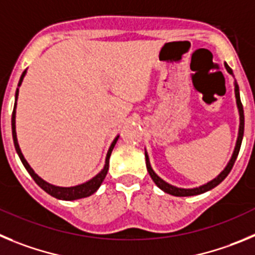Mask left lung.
<instances>
[{
    "label": "left lung",
    "mask_w": 255,
    "mask_h": 255,
    "mask_svg": "<svg viewBox=\"0 0 255 255\" xmlns=\"http://www.w3.org/2000/svg\"><path fill=\"white\" fill-rule=\"evenodd\" d=\"M225 67H226V70L229 71V73H231V75H233V70L229 67L228 63H225ZM235 96H236V104H238V108H239V114H240L239 137H238V141H236V146H235V150H234L233 157H231V160L229 161L228 166L225 167V170L222 171V173L220 174L217 178H215L213 180H211L210 183H207V184H205V185H201V187H198V188H193V189H183V188H176V187H174V185H170L169 183L164 182L161 178H159V176L156 175L155 171H153L152 167H151L150 161H148L147 153L144 152V156H146V166H147L148 174H150V176L152 178L153 182H155V184L157 185L160 189L164 190L165 193H169V194H171V196H176V197L197 196V194L205 193V192H207V190L217 187V185H219L220 183H221L222 180H224V179L229 175V173H230L231 169H233L234 164H235L236 157H238V155H239L240 146H242V141H243V136H244V109H243L242 100H240L239 86H238V84H236V82H235Z\"/></svg>",
    "instance_id": "8db88e82"
}]
</instances>
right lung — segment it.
Instances as JSON below:
<instances>
[{
	"label": "right lung",
	"mask_w": 255,
	"mask_h": 255,
	"mask_svg": "<svg viewBox=\"0 0 255 255\" xmlns=\"http://www.w3.org/2000/svg\"><path fill=\"white\" fill-rule=\"evenodd\" d=\"M25 76V71L22 72L21 77H20V81L17 86H20L22 82V79ZM17 95H19V89L16 90V95L15 98L17 99ZM15 108H16V103H15V107H13V112H12V118H11V126H12V138H13V144H15V148H16V152L19 155L20 160H21L22 165L25 166V169L27 170V173L30 174L31 178L34 179V182L39 185V187L42 188L43 190H45L48 194H50L52 197L54 198H58V199H63V201H73V199H80V198H85V197H89L91 196L93 193H95L96 190L99 189V187L102 185L103 180L105 179L108 173V169H109V157H111V153L113 151L114 146H116L117 141H118V137L113 141L112 146L109 147V151H108V155H107V159H105V166L102 171L96 176H94L91 180L89 182L84 183V184H80L76 185V187H56V185H52L49 183L44 182L42 178H39L34 170L30 167V165L27 164L26 160L24 159V156H22L21 151H20L19 147V143H17V138H16V130H15Z\"/></svg>",
	"instance_id": "obj_1"
}]
</instances>
